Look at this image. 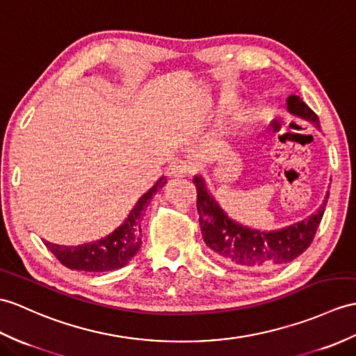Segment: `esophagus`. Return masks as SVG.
<instances>
[{"instance_id": "1", "label": "esophagus", "mask_w": 356, "mask_h": 356, "mask_svg": "<svg viewBox=\"0 0 356 356\" xmlns=\"http://www.w3.org/2000/svg\"><path fill=\"white\" fill-rule=\"evenodd\" d=\"M167 172L170 176L175 177H186L191 172V165H189L186 161H175L168 165Z\"/></svg>"}]
</instances>
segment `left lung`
Here are the masks:
<instances>
[{
	"label": "left lung",
	"mask_w": 356,
	"mask_h": 356,
	"mask_svg": "<svg viewBox=\"0 0 356 356\" xmlns=\"http://www.w3.org/2000/svg\"><path fill=\"white\" fill-rule=\"evenodd\" d=\"M286 106L293 115L320 127L317 115L300 97L290 95ZM193 181L197 188L198 222L206 245L222 262L252 270L277 268L299 258L316 236L329 197L326 194L323 204L307 220L280 230L261 232L230 220L209 194L203 177L195 176Z\"/></svg>",
	"instance_id": "8db88e82"
}]
</instances>
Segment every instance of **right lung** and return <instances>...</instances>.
Returning a JSON list of instances; mask_svg holds the SVG:
<instances>
[{
    "label": "right lung",
    "instance_id": "1",
    "mask_svg": "<svg viewBox=\"0 0 356 356\" xmlns=\"http://www.w3.org/2000/svg\"><path fill=\"white\" fill-rule=\"evenodd\" d=\"M167 184L165 177L156 181L154 186L139 198L135 208L122 225L111 235L94 243H86L76 247L59 245L45 241L48 250L59 259L65 267L80 271H111L127 266L129 261L138 253L140 247V225L139 220L148 206L150 198Z\"/></svg>",
    "mask_w": 356,
    "mask_h": 356
}]
</instances>
